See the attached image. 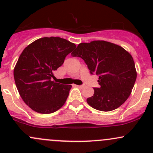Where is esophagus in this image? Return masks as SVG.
<instances>
[{
	"instance_id": "esophagus-1",
	"label": "esophagus",
	"mask_w": 153,
	"mask_h": 153,
	"mask_svg": "<svg viewBox=\"0 0 153 153\" xmlns=\"http://www.w3.org/2000/svg\"><path fill=\"white\" fill-rule=\"evenodd\" d=\"M75 86H76L77 88H83V85H75Z\"/></svg>"
}]
</instances>
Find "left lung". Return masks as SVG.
Returning <instances> with one entry per match:
<instances>
[{
  "mask_svg": "<svg viewBox=\"0 0 153 153\" xmlns=\"http://www.w3.org/2000/svg\"><path fill=\"white\" fill-rule=\"evenodd\" d=\"M73 56L81 57L91 74L99 76L100 88L87 99L88 105L101 111L120 107L130 97L137 73L133 56L122 46L105 40L79 44Z\"/></svg>",
  "mask_w": 153,
  "mask_h": 153,
  "instance_id": "8db88e82",
  "label": "left lung"
}]
</instances>
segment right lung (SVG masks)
Returning <instances> with one entry per match:
<instances>
[{"instance_id": "right-lung-1", "label": "right lung", "mask_w": 153, "mask_h": 153, "mask_svg": "<svg viewBox=\"0 0 153 153\" xmlns=\"http://www.w3.org/2000/svg\"><path fill=\"white\" fill-rule=\"evenodd\" d=\"M76 45L57 37H42L24 48L14 68V78L22 100L31 109L48 114L65 104L72 86L51 80Z\"/></svg>"}]
</instances>
